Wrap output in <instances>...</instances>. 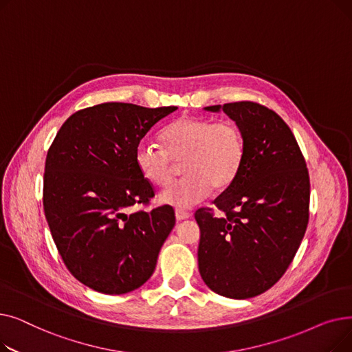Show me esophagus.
<instances>
[{
  "label": "esophagus",
  "instance_id": "34e87169",
  "mask_svg": "<svg viewBox=\"0 0 352 352\" xmlns=\"http://www.w3.org/2000/svg\"><path fill=\"white\" fill-rule=\"evenodd\" d=\"M191 217L190 212L184 211V210H175V218L177 221H182V219H188Z\"/></svg>",
  "mask_w": 352,
  "mask_h": 352
}]
</instances>
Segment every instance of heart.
<instances>
[{
    "label": "heart",
    "mask_w": 352,
    "mask_h": 352,
    "mask_svg": "<svg viewBox=\"0 0 352 352\" xmlns=\"http://www.w3.org/2000/svg\"><path fill=\"white\" fill-rule=\"evenodd\" d=\"M164 146L142 141L135 150L141 175L164 187L173 179L175 162H182L181 179L166 187L160 202L187 210L204 199L211 188L224 190L236 178L245 155L241 129L232 121L184 116L162 133Z\"/></svg>",
    "instance_id": "b5f03b06"
}]
</instances>
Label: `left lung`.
<instances>
[{"instance_id":"obj_1","label":"left lung","mask_w":352,"mask_h":352,"mask_svg":"<svg viewBox=\"0 0 352 352\" xmlns=\"http://www.w3.org/2000/svg\"><path fill=\"white\" fill-rule=\"evenodd\" d=\"M241 129L245 155L236 178L195 212L201 231L198 270L210 289L227 298L260 295L292 263L308 226L309 177L300 146L284 120L251 101L211 105Z\"/></svg>"}]
</instances>
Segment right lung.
I'll return each instance as SVG.
<instances>
[{"label":"right lung","instance_id":"obj_1","mask_svg":"<svg viewBox=\"0 0 352 352\" xmlns=\"http://www.w3.org/2000/svg\"><path fill=\"white\" fill-rule=\"evenodd\" d=\"M177 107L105 102L72 114L45 160L44 212L69 272L91 289L120 295L145 284L175 226L170 206L129 214L154 190L135 150Z\"/></svg>","mask_w":352,"mask_h":352}]
</instances>
